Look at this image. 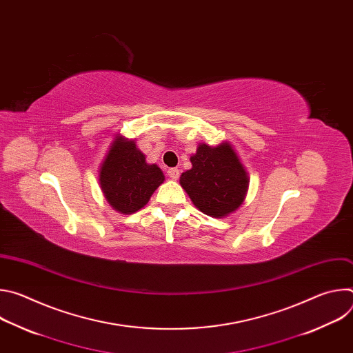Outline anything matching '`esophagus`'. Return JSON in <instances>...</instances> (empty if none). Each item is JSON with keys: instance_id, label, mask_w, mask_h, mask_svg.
Listing matches in <instances>:
<instances>
[{"instance_id": "obj_1", "label": "esophagus", "mask_w": 353, "mask_h": 353, "mask_svg": "<svg viewBox=\"0 0 353 353\" xmlns=\"http://www.w3.org/2000/svg\"><path fill=\"white\" fill-rule=\"evenodd\" d=\"M168 174H169V177H170L172 180H177L179 176H180V170H179L177 168H173V169H169V170H168Z\"/></svg>"}]
</instances>
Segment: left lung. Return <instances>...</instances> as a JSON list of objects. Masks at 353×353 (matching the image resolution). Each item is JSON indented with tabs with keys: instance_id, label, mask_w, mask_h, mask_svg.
<instances>
[{
	"instance_id": "8db88e82",
	"label": "left lung",
	"mask_w": 353,
	"mask_h": 353,
	"mask_svg": "<svg viewBox=\"0 0 353 353\" xmlns=\"http://www.w3.org/2000/svg\"><path fill=\"white\" fill-rule=\"evenodd\" d=\"M190 161L192 168L181 173L180 185L195 208L212 218H225L241 207L250 180L232 143H199Z\"/></svg>"
}]
</instances>
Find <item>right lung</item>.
<instances>
[{
    "label": "right lung",
    "instance_id": "1",
    "mask_svg": "<svg viewBox=\"0 0 353 353\" xmlns=\"http://www.w3.org/2000/svg\"><path fill=\"white\" fill-rule=\"evenodd\" d=\"M165 174L155 163H146L135 139L117 134L99 169V184L110 207L123 214H135L143 208Z\"/></svg>",
    "mask_w": 353,
    "mask_h": 353
}]
</instances>
